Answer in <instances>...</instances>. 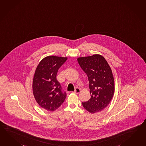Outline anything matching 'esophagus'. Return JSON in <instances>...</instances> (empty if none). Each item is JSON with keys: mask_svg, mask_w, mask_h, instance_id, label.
<instances>
[{"mask_svg": "<svg viewBox=\"0 0 146 146\" xmlns=\"http://www.w3.org/2000/svg\"><path fill=\"white\" fill-rule=\"evenodd\" d=\"M80 92H81V90H80L79 88H75V91H74V92H72V93H75V94H78V93H79Z\"/></svg>", "mask_w": 146, "mask_h": 146, "instance_id": "34e87169", "label": "esophagus"}]
</instances>
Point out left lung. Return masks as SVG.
Here are the masks:
<instances>
[{"label":"left lung","mask_w":146,"mask_h":146,"mask_svg":"<svg viewBox=\"0 0 146 146\" xmlns=\"http://www.w3.org/2000/svg\"><path fill=\"white\" fill-rule=\"evenodd\" d=\"M81 68L88 75L90 99L82 103L86 110L91 113L101 111L110 104L115 92L113 72L102 55L78 58Z\"/></svg>","instance_id":"8db88e82"}]
</instances>
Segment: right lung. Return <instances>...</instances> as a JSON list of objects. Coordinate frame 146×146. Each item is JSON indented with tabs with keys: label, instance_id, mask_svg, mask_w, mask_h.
I'll list each match as a JSON object with an SVG mask.
<instances>
[{
	"label": "right lung",
	"instance_id": "obj_1",
	"mask_svg": "<svg viewBox=\"0 0 146 146\" xmlns=\"http://www.w3.org/2000/svg\"><path fill=\"white\" fill-rule=\"evenodd\" d=\"M67 59V57L48 56L39 62L36 68L33 79V94L37 103L45 110L54 111L65 101L66 94L62 93L56 75Z\"/></svg>",
	"mask_w": 146,
	"mask_h": 146
}]
</instances>
